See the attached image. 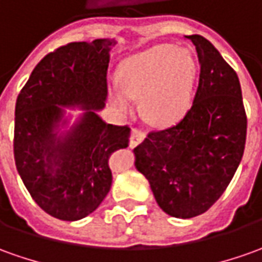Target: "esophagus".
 I'll return each mask as SVG.
<instances>
[{
	"instance_id": "obj_1",
	"label": "esophagus",
	"mask_w": 262,
	"mask_h": 262,
	"mask_svg": "<svg viewBox=\"0 0 262 262\" xmlns=\"http://www.w3.org/2000/svg\"><path fill=\"white\" fill-rule=\"evenodd\" d=\"M145 132L139 130V129H133V130H132L130 139H129V146H130V147H136V146L140 145V143L145 140Z\"/></svg>"
}]
</instances>
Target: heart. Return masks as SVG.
<instances>
[{"label":"heart","mask_w":262,"mask_h":262,"mask_svg":"<svg viewBox=\"0 0 262 262\" xmlns=\"http://www.w3.org/2000/svg\"><path fill=\"white\" fill-rule=\"evenodd\" d=\"M195 76L196 63L188 50L162 44L124 58L119 66L122 86H112L108 94L123 113L133 110L135 99H142L147 122L168 127L189 112Z\"/></svg>","instance_id":"obj_1"}]
</instances>
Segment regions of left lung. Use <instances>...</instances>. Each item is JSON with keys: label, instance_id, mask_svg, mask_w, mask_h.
I'll return each mask as SVG.
<instances>
[{"label": "left lung", "instance_id": "left-lung-1", "mask_svg": "<svg viewBox=\"0 0 262 262\" xmlns=\"http://www.w3.org/2000/svg\"><path fill=\"white\" fill-rule=\"evenodd\" d=\"M198 53L199 84L181 122L147 135L135 147V168L149 181L162 211L193 218L227 189L243 159L247 116L238 76L202 35L188 37Z\"/></svg>", "mask_w": 262, "mask_h": 262}]
</instances>
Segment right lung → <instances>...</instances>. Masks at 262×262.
<instances>
[{"label": "right lung", "mask_w": 262, "mask_h": 262, "mask_svg": "<svg viewBox=\"0 0 262 262\" xmlns=\"http://www.w3.org/2000/svg\"><path fill=\"white\" fill-rule=\"evenodd\" d=\"M115 40L70 42L35 66L15 104L14 158L27 191L42 211L79 221L112 186L108 158L127 147L130 129L106 123L107 67ZM67 108L82 113L74 122Z\"/></svg>", "instance_id": "1"}]
</instances>
